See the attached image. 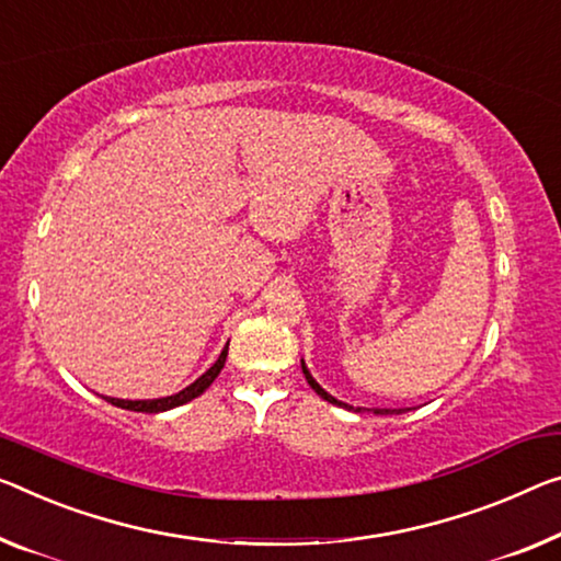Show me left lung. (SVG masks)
<instances>
[{"label":"left lung","mask_w":561,"mask_h":561,"mask_svg":"<svg viewBox=\"0 0 561 561\" xmlns=\"http://www.w3.org/2000/svg\"><path fill=\"white\" fill-rule=\"evenodd\" d=\"M300 368H304V376H306V381L310 383V389H313V391H316L318 396H321V399H323V401H329V403H333V407H341V409H353V407H348V403H343V401H339V399H333V396H331V393H325V391L321 389V386H318V383H316V378L308 374V368H306V364H304V360H300ZM356 411H360V409H356ZM374 413H401V411H389V409H374Z\"/></svg>","instance_id":"8db88e82"}]
</instances>
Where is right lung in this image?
<instances>
[{
  "label": "right lung",
  "instance_id": "add662e5",
  "mask_svg": "<svg viewBox=\"0 0 561 561\" xmlns=\"http://www.w3.org/2000/svg\"><path fill=\"white\" fill-rule=\"evenodd\" d=\"M226 358H228V346L222 348L218 360H215V364L208 370H205V374L197 378L195 383H191V386H187V389H183V391L175 393V396H165V399H152V401H123V399H107V401L112 403V407H117V409L142 411V413H160V411L183 407V403L197 399V396H201L215 381V378H218L222 366H226Z\"/></svg>",
  "mask_w": 561,
  "mask_h": 561
}]
</instances>
